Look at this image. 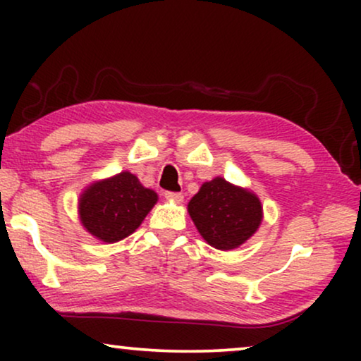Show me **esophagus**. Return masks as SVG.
Returning <instances> with one entry per match:
<instances>
[{
    "label": "esophagus",
    "instance_id": "34e87169",
    "mask_svg": "<svg viewBox=\"0 0 361 361\" xmlns=\"http://www.w3.org/2000/svg\"><path fill=\"white\" fill-rule=\"evenodd\" d=\"M166 199L174 202V204H180L184 200V195L179 194V192H166Z\"/></svg>",
    "mask_w": 361,
    "mask_h": 361
}]
</instances>
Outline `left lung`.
<instances>
[{"label":"left lung","instance_id":"1","mask_svg":"<svg viewBox=\"0 0 361 361\" xmlns=\"http://www.w3.org/2000/svg\"><path fill=\"white\" fill-rule=\"evenodd\" d=\"M187 212L202 238L221 251L240 248L263 221L259 197L220 176L202 184Z\"/></svg>","mask_w":361,"mask_h":361}]
</instances>
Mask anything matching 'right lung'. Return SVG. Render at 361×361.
<instances>
[{
    "instance_id": "add662e5",
    "label": "right lung",
    "mask_w": 361,
    "mask_h": 361,
    "mask_svg": "<svg viewBox=\"0 0 361 361\" xmlns=\"http://www.w3.org/2000/svg\"><path fill=\"white\" fill-rule=\"evenodd\" d=\"M157 194L147 189L130 171L93 180L78 197V220L93 238L116 243L135 233L152 207Z\"/></svg>"
}]
</instances>
